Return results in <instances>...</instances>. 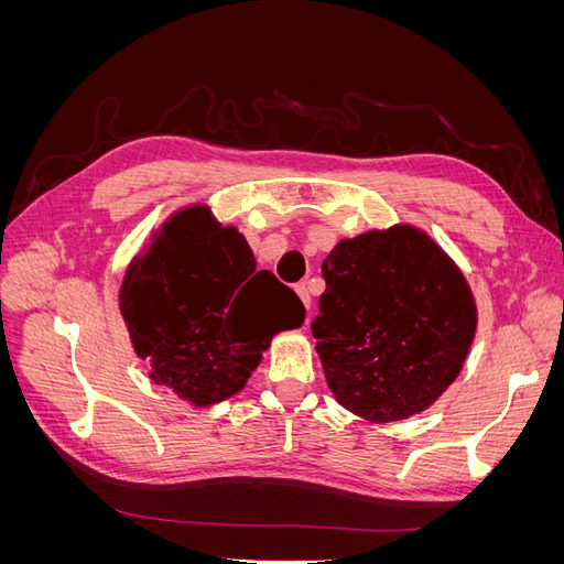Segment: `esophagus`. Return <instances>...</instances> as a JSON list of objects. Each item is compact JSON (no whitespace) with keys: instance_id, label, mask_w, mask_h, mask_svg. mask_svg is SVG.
<instances>
[{"instance_id":"34e87169","label":"esophagus","mask_w":564,"mask_h":564,"mask_svg":"<svg viewBox=\"0 0 564 564\" xmlns=\"http://www.w3.org/2000/svg\"><path fill=\"white\" fill-rule=\"evenodd\" d=\"M296 294H299V299L303 301L305 311L311 313V294H308V286H305V284H296ZM305 322H308V317H305Z\"/></svg>"}]
</instances>
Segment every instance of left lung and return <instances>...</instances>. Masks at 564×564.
<instances>
[{
  "label": "left lung",
  "instance_id": "obj_1",
  "mask_svg": "<svg viewBox=\"0 0 564 564\" xmlns=\"http://www.w3.org/2000/svg\"><path fill=\"white\" fill-rule=\"evenodd\" d=\"M313 336L340 406L388 423L429 409L458 377L477 311L449 256L412 226L340 240L322 263Z\"/></svg>",
  "mask_w": 564,
  "mask_h": 564
}]
</instances>
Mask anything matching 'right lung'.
Masks as SVG:
<instances>
[{"label":"right lung","instance_id":"obj_1","mask_svg":"<svg viewBox=\"0 0 564 564\" xmlns=\"http://www.w3.org/2000/svg\"><path fill=\"white\" fill-rule=\"evenodd\" d=\"M119 308L150 379L195 406L240 392L272 334L301 327L305 308L235 228L207 207L174 214L131 261Z\"/></svg>","mask_w":564,"mask_h":564}]
</instances>
